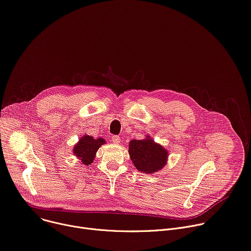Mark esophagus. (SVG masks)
Returning <instances> with one entry per match:
<instances>
[{
    "label": "esophagus",
    "mask_w": 251,
    "mask_h": 251,
    "mask_svg": "<svg viewBox=\"0 0 251 251\" xmlns=\"http://www.w3.org/2000/svg\"><path fill=\"white\" fill-rule=\"evenodd\" d=\"M111 141H113L115 144H120L121 137L119 135H113V136H111Z\"/></svg>",
    "instance_id": "1"
}]
</instances>
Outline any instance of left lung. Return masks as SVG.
<instances>
[{"mask_svg":"<svg viewBox=\"0 0 251 251\" xmlns=\"http://www.w3.org/2000/svg\"><path fill=\"white\" fill-rule=\"evenodd\" d=\"M128 152L137 171L146 174H152L162 169L168 158V151L151 138L130 141Z\"/></svg>","mask_w":251,"mask_h":251,"instance_id":"obj_1","label":"left lung"}]
</instances>
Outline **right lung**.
<instances>
[{"instance_id":"obj_1","label":"right lung","mask_w":251,"mask_h":251,"mask_svg":"<svg viewBox=\"0 0 251 251\" xmlns=\"http://www.w3.org/2000/svg\"><path fill=\"white\" fill-rule=\"evenodd\" d=\"M103 144H105V142L102 137L95 140L93 136L85 135L79 138L78 144H76L74 149V152L83 164L88 165L93 162L96 152Z\"/></svg>"}]
</instances>
